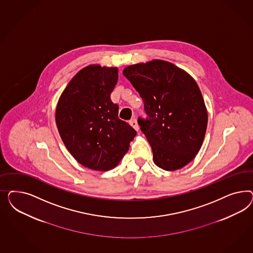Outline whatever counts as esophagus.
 I'll use <instances>...</instances> for the list:
<instances>
[{"instance_id":"esophagus-1","label":"esophagus","mask_w":253,"mask_h":253,"mask_svg":"<svg viewBox=\"0 0 253 253\" xmlns=\"http://www.w3.org/2000/svg\"><path fill=\"white\" fill-rule=\"evenodd\" d=\"M130 125L135 130H139V126H138L137 121L135 119H131L130 121Z\"/></svg>"}]
</instances>
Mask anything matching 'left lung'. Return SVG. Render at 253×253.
<instances>
[{
  "label": "left lung",
  "instance_id": "1",
  "mask_svg": "<svg viewBox=\"0 0 253 253\" xmlns=\"http://www.w3.org/2000/svg\"><path fill=\"white\" fill-rule=\"evenodd\" d=\"M144 101L147 118H138L155 164L165 170L184 167L199 153L208 112L199 85L184 69L155 59L123 69Z\"/></svg>",
  "mask_w": 253,
  "mask_h": 253
}]
</instances>
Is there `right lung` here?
<instances>
[{
    "label": "right lung",
    "instance_id": "obj_1",
    "mask_svg": "<svg viewBox=\"0 0 253 253\" xmlns=\"http://www.w3.org/2000/svg\"><path fill=\"white\" fill-rule=\"evenodd\" d=\"M118 78V68L87 66L72 78L58 100L57 130L69 153L86 168H115L136 135L119 119V107L110 99Z\"/></svg>",
    "mask_w": 253,
    "mask_h": 253
}]
</instances>
